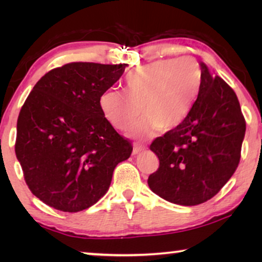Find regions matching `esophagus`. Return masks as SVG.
<instances>
[{
    "label": "esophagus",
    "instance_id": "1",
    "mask_svg": "<svg viewBox=\"0 0 262 262\" xmlns=\"http://www.w3.org/2000/svg\"><path fill=\"white\" fill-rule=\"evenodd\" d=\"M146 150V146L144 145H139V144H135L134 145V154L135 155H137V154H141L143 151H145Z\"/></svg>",
    "mask_w": 262,
    "mask_h": 262
}]
</instances>
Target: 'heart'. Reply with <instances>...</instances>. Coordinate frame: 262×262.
Returning <instances> with one entry per match:
<instances>
[{
	"label": "heart",
	"instance_id": "obj_1",
	"mask_svg": "<svg viewBox=\"0 0 262 262\" xmlns=\"http://www.w3.org/2000/svg\"><path fill=\"white\" fill-rule=\"evenodd\" d=\"M125 91L108 89L100 107L117 130L132 131L136 138H149L160 130L178 127L188 116L202 85V69L192 57L157 60L131 70L124 80Z\"/></svg>",
	"mask_w": 262,
	"mask_h": 262
}]
</instances>
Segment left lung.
<instances>
[{"label":"left lung","instance_id":"obj_1","mask_svg":"<svg viewBox=\"0 0 262 262\" xmlns=\"http://www.w3.org/2000/svg\"><path fill=\"white\" fill-rule=\"evenodd\" d=\"M200 69L202 85L188 116L150 145L160 160L148 179L150 189L184 206L207 202L227 184L239 163L246 134L235 92L206 64Z\"/></svg>","mask_w":262,"mask_h":262}]
</instances>
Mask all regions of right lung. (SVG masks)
I'll return each instance as SVG.
<instances>
[{"label": "right lung", "instance_id": "add662e5", "mask_svg": "<svg viewBox=\"0 0 262 262\" xmlns=\"http://www.w3.org/2000/svg\"><path fill=\"white\" fill-rule=\"evenodd\" d=\"M127 64L75 62L45 74L20 111L15 154L33 194L78 212L108 191L114 168L132 152L102 114L100 98Z\"/></svg>", "mask_w": 262, "mask_h": 262}]
</instances>
